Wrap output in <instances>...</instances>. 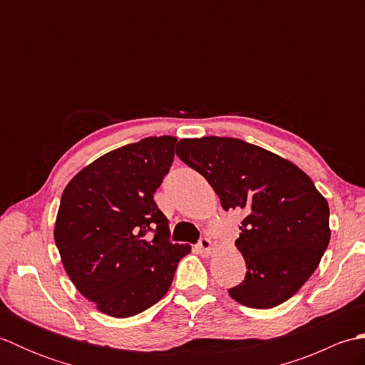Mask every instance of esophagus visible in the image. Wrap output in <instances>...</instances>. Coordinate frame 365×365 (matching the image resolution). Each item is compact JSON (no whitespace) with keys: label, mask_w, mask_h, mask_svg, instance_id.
I'll return each instance as SVG.
<instances>
[{"label":"esophagus","mask_w":365,"mask_h":365,"mask_svg":"<svg viewBox=\"0 0 365 365\" xmlns=\"http://www.w3.org/2000/svg\"><path fill=\"white\" fill-rule=\"evenodd\" d=\"M197 250L199 252L204 255V257H207V255H210L213 252V245L210 242V238H200V242L197 245Z\"/></svg>","instance_id":"obj_1"}]
</instances>
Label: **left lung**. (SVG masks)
<instances>
[{"instance_id": "1", "label": "left lung", "mask_w": 365, "mask_h": 365, "mask_svg": "<svg viewBox=\"0 0 365 365\" xmlns=\"http://www.w3.org/2000/svg\"><path fill=\"white\" fill-rule=\"evenodd\" d=\"M177 157L207 178L226 212L246 216L235 246L246 263L237 302L271 309L297 293L329 245V205L304 170L237 138H185Z\"/></svg>"}]
</instances>
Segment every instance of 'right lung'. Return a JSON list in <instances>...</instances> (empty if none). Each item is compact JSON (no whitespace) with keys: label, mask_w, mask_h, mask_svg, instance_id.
Listing matches in <instances>:
<instances>
[{"label":"right lung","mask_w":365,"mask_h":365,"mask_svg":"<svg viewBox=\"0 0 365 365\" xmlns=\"http://www.w3.org/2000/svg\"><path fill=\"white\" fill-rule=\"evenodd\" d=\"M175 143V136H150L108 152L83 168L61 197L53 234L66 273L114 319L158 302L191 252L169 242V221L153 200Z\"/></svg>","instance_id":"1"}]
</instances>
